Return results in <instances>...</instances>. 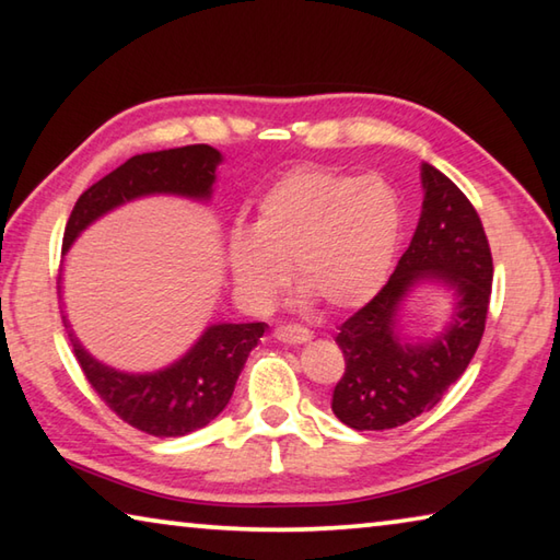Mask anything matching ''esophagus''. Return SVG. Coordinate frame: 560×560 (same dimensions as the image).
Instances as JSON below:
<instances>
[{
    "label": "esophagus",
    "mask_w": 560,
    "mask_h": 560,
    "mask_svg": "<svg viewBox=\"0 0 560 560\" xmlns=\"http://www.w3.org/2000/svg\"><path fill=\"white\" fill-rule=\"evenodd\" d=\"M273 338L281 340V343H306L311 340V330L303 326H277L273 328Z\"/></svg>",
    "instance_id": "34e87169"
}]
</instances>
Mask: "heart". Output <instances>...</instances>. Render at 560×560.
<instances>
[{
    "label": "heart",
    "mask_w": 560,
    "mask_h": 560,
    "mask_svg": "<svg viewBox=\"0 0 560 560\" xmlns=\"http://www.w3.org/2000/svg\"><path fill=\"white\" fill-rule=\"evenodd\" d=\"M402 207L383 177L296 167L259 197L252 230H234L230 269L244 296L267 306L287 281L328 308L373 299L393 269Z\"/></svg>",
    "instance_id": "obj_1"
}]
</instances>
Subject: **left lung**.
<instances>
[{"label": "left lung", "mask_w": 560, "mask_h": 560, "mask_svg": "<svg viewBox=\"0 0 560 560\" xmlns=\"http://www.w3.org/2000/svg\"><path fill=\"white\" fill-rule=\"evenodd\" d=\"M422 214L393 277L338 326L346 371L334 387V415L353 430L385 432L432 410L467 371L485 336L494 264L485 226L467 195L438 167L422 165ZM455 291L451 326L430 345L396 334V311L417 280Z\"/></svg>", "instance_id": "obj_1"}]
</instances>
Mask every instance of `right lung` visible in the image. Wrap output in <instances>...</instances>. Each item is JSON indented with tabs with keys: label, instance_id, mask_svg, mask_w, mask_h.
I'll return each mask as SVG.
<instances>
[{
	"label": "right lung",
	"instance_id": "right-lung-1",
	"mask_svg": "<svg viewBox=\"0 0 560 560\" xmlns=\"http://www.w3.org/2000/svg\"><path fill=\"white\" fill-rule=\"evenodd\" d=\"M220 163V150L210 145L158 150L126 160L73 205L63 232V252L101 214L136 197L183 195L207 200ZM264 328L267 324H214L177 363L145 375L113 371L91 358L71 330L69 338L86 381L122 422L153 438H183L210 424L224 410L246 355L259 343Z\"/></svg>",
	"mask_w": 560,
	"mask_h": 560
}]
</instances>
